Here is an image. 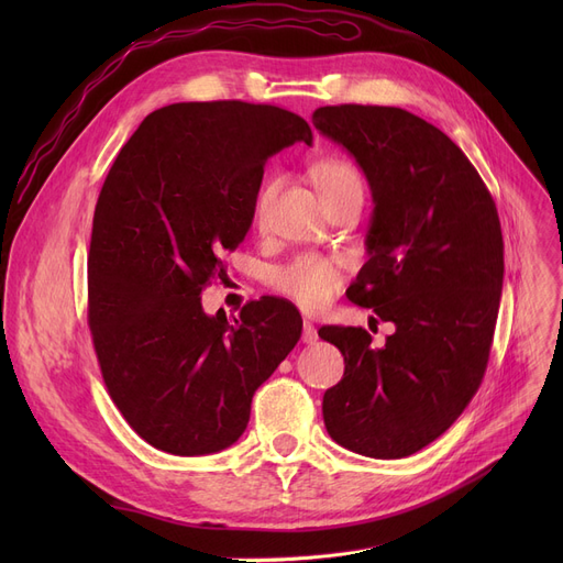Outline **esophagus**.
I'll use <instances>...</instances> for the list:
<instances>
[{
	"label": "esophagus",
	"mask_w": 563,
	"mask_h": 563,
	"mask_svg": "<svg viewBox=\"0 0 563 563\" xmlns=\"http://www.w3.org/2000/svg\"><path fill=\"white\" fill-rule=\"evenodd\" d=\"M301 340H303V344H314L319 340L317 329L312 327L310 321H303V335H301Z\"/></svg>",
	"instance_id": "34e87169"
}]
</instances>
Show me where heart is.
<instances>
[{"instance_id": "b5f03b06", "label": "heart", "mask_w": 563, "mask_h": 563, "mask_svg": "<svg viewBox=\"0 0 563 563\" xmlns=\"http://www.w3.org/2000/svg\"><path fill=\"white\" fill-rule=\"evenodd\" d=\"M310 180L317 187L321 200H329L351 189H363L358 170L340 157L317 159L310 166ZM274 194H276V180H266L255 198V217L260 221L264 219L266 210H269ZM274 285L299 308L314 312L333 301V297L342 285V276L333 260L306 253V255H299L297 260H291L289 264L280 266V269L274 274Z\"/></svg>"}]
</instances>
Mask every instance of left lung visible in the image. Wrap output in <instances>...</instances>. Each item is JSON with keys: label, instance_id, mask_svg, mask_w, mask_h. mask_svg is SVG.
Returning a JSON list of instances; mask_svg holds the SVG:
<instances>
[{"label": "left lung", "instance_id": "8db88e82", "mask_svg": "<svg viewBox=\"0 0 563 563\" xmlns=\"http://www.w3.org/2000/svg\"><path fill=\"white\" fill-rule=\"evenodd\" d=\"M312 125L363 168L367 262L346 297L393 321L380 349L361 327H323L344 376L323 395L338 445L404 459L445 433L484 378L505 280L490 191L461 147L399 107H319Z\"/></svg>", "mask_w": 563, "mask_h": 563}]
</instances>
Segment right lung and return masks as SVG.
<instances>
[{"mask_svg": "<svg viewBox=\"0 0 563 563\" xmlns=\"http://www.w3.org/2000/svg\"><path fill=\"white\" fill-rule=\"evenodd\" d=\"M297 141L312 143L310 125L274 104H168L143 118L102 185L88 327L113 404L162 452L240 440L255 390L301 338L283 299L253 301L234 323L200 303L253 223L266 159Z\"/></svg>", "mask_w": 563, "mask_h": 563, "instance_id": "1", "label": "right lung"}]
</instances>
